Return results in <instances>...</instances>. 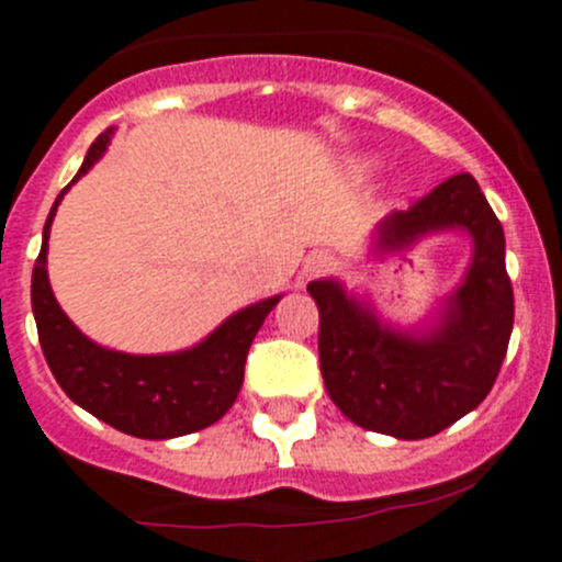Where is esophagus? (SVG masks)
<instances>
[{
  "mask_svg": "<svg viewBox=\"0 0 562 562\" xmlns=\"http://www.w3.org/2000/svg\"><path fill=\"white\" fill-rule=\"evenodd\" d=\"M328 266H331V258H328L326 252H317L313 258H307V274L310 277L323 274V271H328Z\"/></svg>",
  "mask_w": 562,
  "mask_h": 562,
  "instance_id": "1",
  "label": "esophagus"
}]
</instances>
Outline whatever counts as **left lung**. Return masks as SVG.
I'll list each match as a JSON object with an SVG mask.
<instances>
[{"mask_svg": "<svg viewBox=\"0 0 562 562\" xmlns=\"http://www.w3.org/2000/svg\"><path fill=\"white\" fill-rule=\"evenodd\" d=\"M464 228L475 241L473 266L451 296L443 326L429 337L391 331L331 280L310 282L321 328V372L334 405L372 432L422 440L479 407L506 359L514 291L503 225L470 173H457L394 212L381 245H411L429 231Z\"/></svg>", "mask_w": 562, "mask_h": 562, "instance_id": "1", "label": "left lung"}]
</instances>
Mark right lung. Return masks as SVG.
I'll list each match as a JSON object with an SVG mask.
<instances>
[{
  "label": "right lung",
  "instance_id": "right-lung-1",
  "mask_svg": "<svg viewBox=\"0 0 562 562\" xmlns=\"http://www.w3.org/2000/svg\"><path fill=\"white\" fill-rule=\"evenodd\" d=\"M108 140L111 130L94 138L76 179L103 157ZM70 184L59 192L45 220L43 249L32 271V313L37 321L40 348L56 383L76 405L133 438H179L220 422L245 381L249 345L280 299H266L231 315L212 337L184 353L127 356L100 348L61 313L45 271L50 220Z\"/></svg>",
  "mask_w": 562,
  "mask_h": 562
}]
</instances>
